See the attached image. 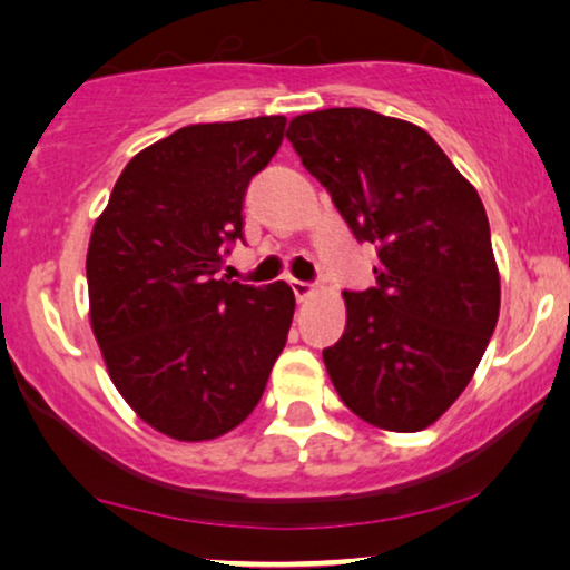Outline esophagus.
<instances>
[{
	"instance_id": "1",
	"label": "esophagus",
	"mask_w": 570,
	"mask_h": 570,
	"mask_svg": "<svg viewBox=\"0 0 570 570\" xmlns=\"http://www.w3.org/2000/svg\"><path fill=\"white\" fill-rule=\"evenodd\" d=\"M291 287H293L295 298H298V301H306L308 295L314 293V285H311V283H303V279H291Z\"/></svg>"
}]
</instances>
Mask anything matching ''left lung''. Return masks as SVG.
Returning a JSON list of instances; mask_svg holds the SVG:
<instances>
[{"label":"left lung","instance_id":"8db88e82","mask_svg":"<svg viewBox=\"0 0 570 570\" xmlns=\"http://www.w3.org/2000/svg\"><path fill=\"white\" fill-rule=\"evenodd\" d=\"M353 230L376 246V285L345 291L347 326L324 363L342 402L396 433L423 431L470 384L501 308L485 207L415 124L324 108L287 127Z\"/></svg>","mask_w":570,"mask_h":570}]
</instances>
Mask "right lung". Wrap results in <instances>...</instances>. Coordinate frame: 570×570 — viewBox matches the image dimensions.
<instances>
[{"label":"right lung","mask_w":570,"mask_h":570,"mask_svg":"<svg viewBox=\"0 0 570 570\" xmlns=\"http://www.w3.org/2000/svg\"><path fill=\"white\" fill-rule=\"evenodd\" d=\"M283 131L285 116L174 131L127 163L92 228V332L124 400L170 439L207 441L244 423L287 342V283L217 277L244 240L248 184Z\"/></svg>","instance_id":"right-lung-1"}]
</instances>
